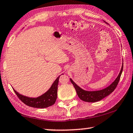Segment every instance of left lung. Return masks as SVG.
<instances>
[{
  "label": "left lung",
  "mask_w": 133,
  "mask_h": 133,
  "mask_svg": "<svg viewBox=\"0 0 133 133\" xmlns=\"http://www.w3.org/2000/svg\"><path fill=\"white\" fill-rule=\"evenodd\" d=\"M122 70H123V63H122L120 72L115 80L109 86L106 87V88L98 91H88L84 90L81 88V87H79L76 84H75L72 79H70V80L72 84L73 85V86H74L77 94H78V97L81 100L86 102H96L102 100L103 98L109 96V95L111 93L114 91L115 89L116 88V87H117V85L118 84Z\"/></svg>",
  "instance_id": "8db88e82"
}]
</instances>
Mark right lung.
<instances>
[{"instance_id": "add662e5", "label": "right lung", "mask_w": 133, "mask_h": 133, "mask_svg": "<svg viewBox=\"0 0 133 133\" xmlns=\"http://www.w3.org/2000/svg\"><path fill=\"white\" fill-rule=\"evenodd\" d=\"M60 76H59L55 79L50 88L46 92L36 98L29 97L23 96L13 88L14 91L21 102L27 106L35 108H46L52 106L55 103L57 97V88Z\"/></svg>"}]
</instances>
